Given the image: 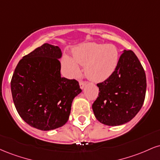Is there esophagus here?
I'll return each instance as SVG.
<instances>
[{
  "instance_id": "34e87169",
  "label": "esophagus",
  "mask_w": 160,
  "mask_h": 160,
  "mask_svg": "<svg viewBox=\"0 0 160 160\" xmlns=\"http://www.w3.org/2000/svg\"><path fill=\"white\" fill-rule=\"evenodd\" d=\"M86 82H83V81H80V89H83V88L86 86Z\"/></svg>"
}]
</instances>
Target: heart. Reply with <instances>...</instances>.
<instances>
[{
    "instance_id": "heart-1",
    "label": "heart",
    "mask_w": 160,
    "mask_h": 160,
    "mask_svg": "<svg viewBox=\"0 0 160 160\" xmlns=\"http://www.w3.org/2000/svg\"><path fill=\"white\" fill-rule=\"evenodd\" d=\"M73 57L74 59L68 56L62 58V65L69 77L79 74L78 65H80L85 66L86 78L92 81L102 82L109 78L117 68L119 52L114 45L86 43L74 49Z\"/></svg>"
}]
</instances>
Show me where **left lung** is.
I'll return each mask as SVG.
<instances>
[{"instance_id": "left-lung-1", "label": "left lung", "mask_w": 160, "mask_h": 160, "mask_svg": "<svg viewBox=\"0 0 160 160\" xmlns=\"http://www.w3.org/2000/svg\"><path fill=\"white\" fill-rule=\"evenodd\" d=\"M122 52L113 74L97 84L98 97L92 104L95 118L107 126H120L132 120L145 98L144 70L132 51Z\"/></svg>"}]
</instances>
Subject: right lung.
<instances>
[{"label":"right lung","instance_id":"obj_1","mask_svg":"<svg viewBox=\"0 0 160 160\" xmlns=\"http://www.w3.org/2000/svg\"><path fill=\"white\" fill-rule=\"evenodd\" d=\"M61 49L44 43L20 60L11 80L18 113L26 123L42 131L63 126L71 104L81 92L79 82L62 78Z\"/></svg>","mask_w":160,"mask_h":160}]
</instances>
